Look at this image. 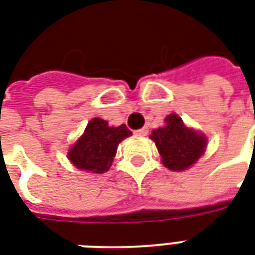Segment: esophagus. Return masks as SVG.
Instances as JSON below:
<instances>
[{"mask_svg": "<svg viewBox=\"0 0 255 255\" xmlns=\"http://www.w3.org/2000/svg\"><path fill=\"white\" fill-rule=\"evenodd\" d=\"M148 133V128H140V129H136L135 135L136 136H145Z\"/></svg>", "mask_w": 255, "mask_h": 255, "instance_id": "obj_1", "label": "esophagus"}]
</instances>
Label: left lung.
Returning <instances> with one entry per match:
<instances>
[{
	"label": "left lung",
	"instance_id": "left-lung-1",
	"mask_svg": "<svg viewBox=\"0 0 255 255\" xmlns=\"http://www.w3.org/2000/svg\"><path fill=\"white\" fill-rule=\"evenodd\" d=\"M164 122V127L153 129L149 137L158 147L164 167L172 171L187 170L203 155L207 137L186 127L178 115H168Z\"/></svg>",
	"mask_w": 255,
	"mask_h": 255
}]
</instances>
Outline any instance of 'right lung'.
Wrapping results in <instances>:
<instances>
[{"label": "right lung", "instance_id": "add662e5", "mask_svg": "<svg viewBox=\"0 0 255 255\" xmlns=\"http://www.w3.org/2000/svg\"><path fill=\"white\" fill-rule=\"evenodd\" d=\"M131 135L126 124L110 127L107 120L93 118L84 133L71 147L68 159L79 170L95 174L107 172L112 166L119 143Z\"/></svg>", "mask_w": 255, "mask_h": 255}]
</instances>
